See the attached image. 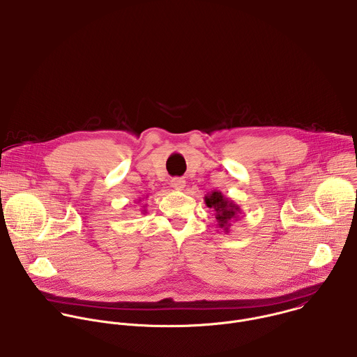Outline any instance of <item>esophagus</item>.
I'll return each instance as SVG.
<instances>
[{"label":"esophagus","instance_id":"obj_1","mask_svg":"<svg viewBox=\"0 0 357 357\" xmlns=\"http://www.w3.org/2000/svg\"><path fill=\"white\" fill-rule=\"evenodd\" d=\"M171 186H172L174 189H176V190H183V188L186 186V181L182 179V178H174V179L171 181Z\"/></svg>","mask_w":357,"mask_h":357}]
</instances>
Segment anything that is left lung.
Returning a JSON list of instances; mask_svg holds the SVG:
<instances>
[{"instance_id":"obj_1","label":"left lung","mask_w":357,"mask_h":357,"mask_svg":"<svg viewBox=\"0 0 357 357\" xmlns=\"http://www.w3.org/2000/svg\"><path fill=\"white\" fill-rule=\"evenodd\" d=\"M204 203L208 208L214 211L218 228L222 229L224 234H228L231 221H236V218L241 214V207L231 199L225 197L220 190H213L207 193L204 196Z\"/></svg>"}]
</instances>
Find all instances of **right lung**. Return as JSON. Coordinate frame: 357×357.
Masks as SVG:
<instances>
[{
    "instance_id": "right-lung-1",
    "label": "right lung",
    "mask_w": 357,
    "mask_h": 357,
    "mask_svg": "<svg viewBox=\"0 0 357 357\" xmlns=\"http://www.w3.org/2000/svg\"><path fill=\"white\" fill-rule=\"evenodd\" d=\"M139 202H142V199H140V200H139ZM143 207H146V206H143ZM143 213H146V208H144V210H143Z\"/></svg>"
}]
</instances>
